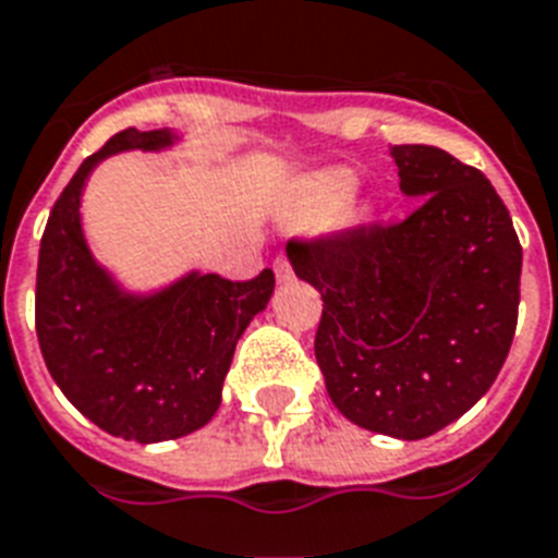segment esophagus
Wrapping results in <instances>:
<instances>
[{
	"label": "esophagus",
	"mask_w": 558,
	"mask_h": 558,
	"mask_svg": "<svg viewBox=\"0 0 558 558\" xmlns=\"http://www.w3.org/2000/svg\"><path fill=\"white\" fill-rule=\"evenodd\" d=\"M275 275H278V280L292 278V263H289L287 254H278V257H275Z\"/></svg>",
	"instance_id": "34e87169"
}]
</instances>
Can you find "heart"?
Listing matches in <instances>:
<instances>
[{"instance_id":"1","label":"heart","mask_w":558,"mask_h":558,"mask_svg":"<svg viewBox=\"0 0 558 558\" xmlns=\"http://www.w3.org/2000/svg\"><path fill=\"white\" fill-rule=\"evenodd\" d=\"M356 186V175L351 169H342V166H336V169H325V172H318L307 181L304 186V207L310 213H330L336 207H342V204L351 198Z\"/></svg>"}]
</instances>
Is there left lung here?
Returning a JSON list of instances; mask_svg holds the SVG:
<instances>
[{"label": "left lung", "mask_w": 558, "mask_h": 558, "mask_svg": "<svg viewBox=\"0 0 558 558\" xmlns=\"http://www.w3.org/2000/svg\"><path fill=\"white\" fill-rule=\"evenodd\" d=\"M398 225L289 240L301 280L322 292L316 360L336 410L356 427L427 439L465 415L500 374L521 301L512 216L474 166L436 146H395Z\"/></svg>", "instance_id": "left-lung-1"}]
</instances>
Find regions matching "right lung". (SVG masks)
<instances>
[{
  "label": "right lung",
  "instance_id": "1",
  "mask_svg": "<svg viewBox=\"0 0 558 558\" xmlns=\"http://www.w3.org/2000/svg\"><path fill=\"white\" fill-rule=\"evenodd\" d=\"M169 128H125L78 166L54 202L37 257L34 322L46 368L81 415L125 441L181 439L216 415L245 327L266 310L275 275L251 280L190 271L151 295L119 287L81 231V193L117 151H160Z\"/></svg>",
  "mask_w": 558,
  "mask_h": 558
}]
</instances>
